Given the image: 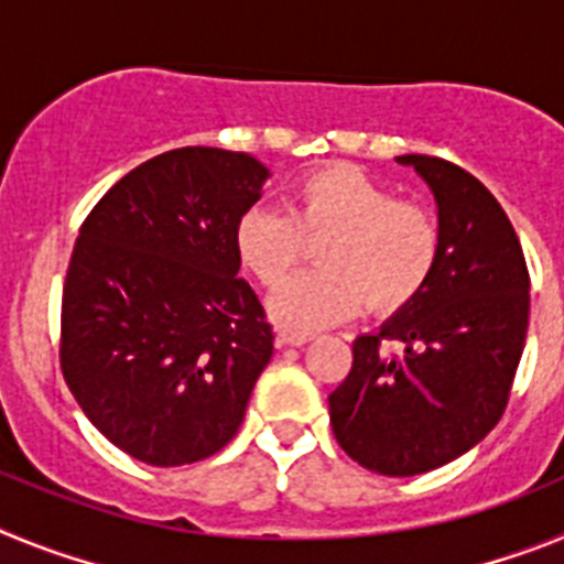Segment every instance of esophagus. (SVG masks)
Listing matches in <instances>:
<instances>
[{
	"instance_id": "34e87169",
	"label": "esophagus",
	"mask_w": 564,
	"mask_h": 564,
	"mask_svg": "<svg viewBox=\"0 0 564 564\" xmlns=\"http://www.w3.org/2000/svg\"><path fill=\"white\" fill-rule=\"evenodd\" d=\"M311 333H291V330H282L276 336L279 347H302V344L311 341Z\"/></svg>"
}]
</instances>
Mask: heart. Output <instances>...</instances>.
I'll list each match as a JSON object with an SVG mask.
<instances>
[{
	"mask_svg": "<svg viewBox=\"0 0 564 564\" xmlns=\"http://www.w3.org/2000/svg\"><path fill=\"white\" fill-rule=\"evenodd\" d=\"M322 238L319 268L286 278L305 241ZM239 262L265 288L271 318L313 333L356 316L401 311L430 285L441 259V226L417 203L350 163L316 169L293 183L285 206H251L234 228Z\"/></svg>",
	"mask_w": 564,
	"mask_h": 564,
	"instance_id": "obj_1",
	"label": "heart"
}]
</instances>
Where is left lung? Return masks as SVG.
<instances>
[{
    "label": "left lung",
    "mask_w": 564,
    "mask_h": 564,
    "mask_svg": "<svg viewBox=\"0 0 564 564\" xmlns=\"http://www.w3.org/2000/svg\"><path fill=\"white\" fill-rule=\"evenodd\" d=\"M432 188L441 259L430 285L352 341L350 376L330 392L338 446L364 468L412 477L455 460L506 412L528 333V268L514 226L475 174L401 154ZM395 340L404 350L383 354Z\"/></svg>",
    "instance_id": "obj_1"
}]
</instances>
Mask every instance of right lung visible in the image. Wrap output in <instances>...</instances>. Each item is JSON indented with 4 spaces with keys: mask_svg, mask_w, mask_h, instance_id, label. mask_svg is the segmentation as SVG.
I'll return each mask as SVG.
<instances>
[{
    "mask_svg": "<svg viewBox=\"0 0 564 564\" xmlns=\"http://www.w3.org/2000/svg\"><path fill=\"white\" fill-rule=\"evenodd\" d=\"M271 177L214 147L163 152L78 231L62 293V372L89 423L149 466L220 452L246 417L273 330L239 279L234 228Z\"/></svg>",
    "mask_w": 564,
    "mask_h": 564,
    "instance_id": "obj_1",
    "label": "right lung"
}]
</instances>
